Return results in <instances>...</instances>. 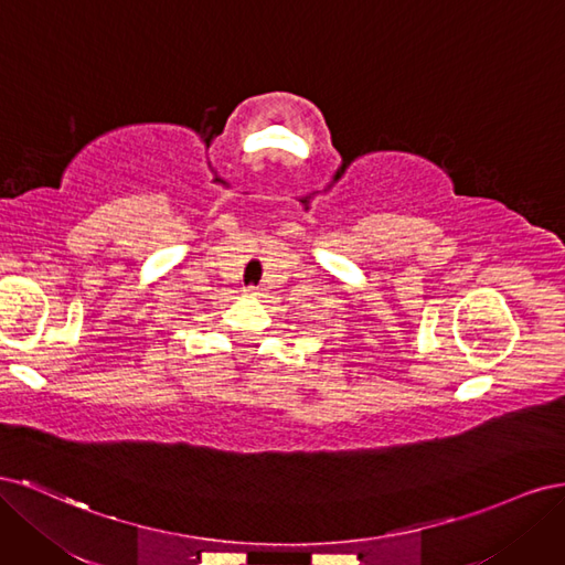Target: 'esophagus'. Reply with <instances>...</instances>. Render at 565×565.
I'll use <instances>...</instances> for the list:
<instances>
[{"label": "esophagus", "mask_w": 565, "mask_h": 565, "mask_svg": "<svg viewBox=\"0 0 565 565\" xmlns=\"http://www.w3.org/2000/svg\"><path fill=\"white\" fill-rule=\"evenodd\" d=\"M243 292H245V297H259V295H262V289H259V287H254V285H249V287H245V289H243Z\"/></svg>", "instance_id": "obj_1"}]
</instances>
